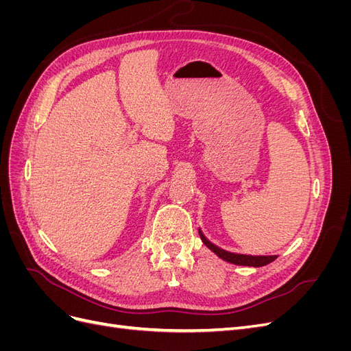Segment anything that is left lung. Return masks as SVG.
Returning <instances> with one entry per match:
<instances>
[{
    "instance_id": "1",
    "label": "left lung",
    "mask_w": 351,
    "mask_h": 351,
    "mask_svg": "<svg viewBox=\"0 0 351 351\" xmlns=\"http://www.w3.org/2000/svg\"><path fill=\"white\" fill-rule=\"evenodd\" d=\"M199 236L200 240L204 241L205 246L214 252L218 258H221L222 261H226L228 263H234V265H240V267H253V268H259V267H265V265H268L271 262H274L277 259V256H250V254H239V253H231L227 250H222L215 244H212L205 236L204 232L200 231L199 228Z\"/></svg>"
}]
</instances>
